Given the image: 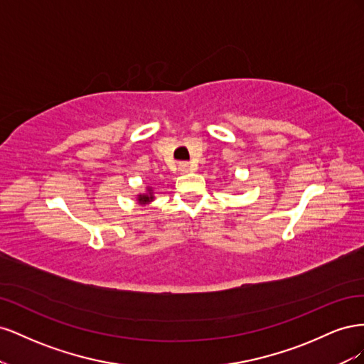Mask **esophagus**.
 Masks as SVG:
<instances>
[{
  "mask_svg": "<svg viewBox=\"0 0 364 364\" xmlns=\"http://www.w3.org/2000/svg\"><path fill=\"white\" fill-rule=\"evenodd\" d=\"M178 171H179L181 174L188 173V171H190V165H188V162H181V164L178 165Z\"/></svg>",
  "mask_w": 364,
  "mask_h": 364,
  "instance_id": "obj_1",
  "label": "esophagus"
}]
</instances>
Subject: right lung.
Returning <instances> with one entry per match:
<instances>
[{"mask_svg": "<svg viewBox=\"0 0 364 364\" xmlns=\"http://www.w3.org/2000/svg\"><path fill=\"white\" fill-rule=\"evenodd\" d=\"M153 200V191L149 188L147 193L144 194H138V203L139 205H146V203H150Z\"/></svg>", "mask_w": 364, "mask_h": 364, "instance_id": "add662e5", "label": "right lung"}]
</instances>
